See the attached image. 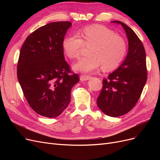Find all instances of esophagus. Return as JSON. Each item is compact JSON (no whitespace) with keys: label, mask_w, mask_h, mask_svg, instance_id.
Wrapping results in <instances>:
<instances>
[{"label":"esophagus","mask_w":160,"mask_h":160,"mask_svg":"<svg viewBox=\"0 0 160 160\" xmlns=\"http://www.w3.org/2000/svg\"><path fill=\"white\" fill-rule=\"evenodd\" d=\"M91 77L88 75H81L80 77V80L81 81H88L89 79H90Z\"/></svg>","instance_id":"34e87169"}]
</instances>
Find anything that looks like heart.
Here are the masks:
<instances>
[{"label":"heart","mask_w":160,"mask_h":160,"mask_svg":"<svg viewBox=\"0 0 160 160\" xmlns=\"http://www.w3.org/2000/svg\"><path fill=\"white\" fill-rule=\"evenodd\" d=\"M83 39L77 35L65 38L63 49L71 59H77L84 45L91 46L89 57H83L73 65L77 72L89 73L98 70L101 65L106 71L117 69L126 53V44L122 37L109 28L101 25L87 27L82 31Z\"/></svg>","instance_id":"b5f03b06"}]
</instances>
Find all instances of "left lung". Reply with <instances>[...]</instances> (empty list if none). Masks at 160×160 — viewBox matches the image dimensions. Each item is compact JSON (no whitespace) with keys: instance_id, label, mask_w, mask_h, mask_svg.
I'll list each match as a JSON object with an SVG mask.
<instances>
[{"instance_id":"1","label":"left lung","mask_w":160,"mask_h":160,"mask_svg":"<svg viewBox=\"0 0 160 160\" xmlns=\"http://www.w3.org/2000/svg\"><path fill=\"white\" fill-rule=\"evenodd\" d=\"M121 25L128 40V52L118 68L103 80V88L97 105L110 117H119L128 113L137 103L147 81L146 55L144 47L135 32L125 23Z\"/></svg>"}]
</instances>
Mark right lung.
<instances>
[{"label":"right lung","instance_id":"add662e5","mask_svg":"<svg viewBox=\"0 0 160 160\" xmlns=\"http://www.w3.org/2000/svg\"><path fill=\"white\" fill-rule=\"evenodd\" d=\"M71 25L61 21L38 28L26 38L19 55L17 77L24 95L31 108L46 118L62 113L79 81L63 55L64 37Z\"/></svg>","mask_w":160,"mask_h":160}]
</instances>
